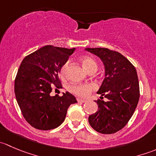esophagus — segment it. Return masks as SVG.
Here are the masks:
<instances>
[{"instance_id":"esophagus-1","label":"esophagus","mask_w":156,"mask_h":156,"mask_svg":"<svg viewBox=\"0 0 156 156\" xmlns=\"http://www.w3.org/2000/svg\"><path fill=\"white\" fill-rule=\"evenodd\" d=\"M77 101L79 102V103H85V102H87V100H84V99L78 98V99H77Z\"/></svg>"}]
</instances>
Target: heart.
Here are the masks:
<instances>
[{
    "instance_id": "heart-1",
    "label": "heart",
    "mask_w": 156,
    "mask_h": 156,
    "mask_svg": "<svg viewBox=\"0 0 156 156\" xmlns=\"http://www.w3.org/2000/svg\"><path fill=\"white\" fill-rule=\"evenodd\" d=\"M81 64L84 69L87 72H90L92 69H97V64L95 61L90 57H84L81 59ZM69 62H66L62 66L59 70V77L62 80H64L66 77L67 69H68ZM96 86L93 84H72L69 87L71 92L79 97H87L90 92L95 90Z\"/></svg>"
}]
</instances>
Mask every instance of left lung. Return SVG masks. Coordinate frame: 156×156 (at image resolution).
<instances>
[{"mask_svg":"<svg viewBox=\"0 0 156 156\" xmlns=\"http://www.w3.org/2000/svg\"><path fill=\"white\" fill-rule=\"evenodd\" d=\"M97 55L105 66V78L95 100L98 110L88 118L90 125L99 133L111 134L122 130L133 115L140 98L135 67L120 53L107 48H86ZM103 95L108 99L102 100Z\"/></svg>","mask_w":156,"mask_h":156,"instance_id":"obj_1","label":"left lung"}]
</instances>
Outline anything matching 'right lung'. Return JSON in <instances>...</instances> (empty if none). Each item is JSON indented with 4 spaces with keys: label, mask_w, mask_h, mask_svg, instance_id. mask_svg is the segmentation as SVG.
<instances>
[{
    "label": "right lung",
    "mask_w": 156,
    "mask_h": 156,
    "mask_svg": "<svg viewBox=\"0 0 156 156\" xmlns=\"http://www.w3.org/2000/svg\"><path fill=\"white\" fill-rule=\"evenodd\" d=\"M75 48L47 45L22 61L14 83L16 98L23 117L31 126L48 130L65 120L71 104L77 103L68 91L51 97L53 89L62 88L58 73Z\"/></svg>",
    "instance_id": "obj_1"
}]
</instances>
